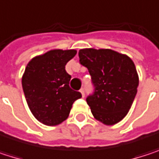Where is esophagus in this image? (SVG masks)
<instances>
[{
	"label": "esophagus",
	"mask_w": 159,
	"mask_h": 159,
	"mask_svg": "<svg viewBox=\"0 0 159 159\" xmlns=\"http://www.w3.org/2000/svg\"><path fill=\"white\" fill-rule=\"evenodd\" d=\"M80 93L82 94V97L84 98V88H81L80 89Z\"/></svg>",
	"instance_id": "obj_1"
}]
</instances>
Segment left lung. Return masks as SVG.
<instances>
[{
	"label": "left lung",
	"instance_id": "obj_1",
	"mask_svg": "<svg viewBox=\"0 0 159 159\" xmlns=\"http://www.w3.org/2000/svg\"><path fill=\"white\" fill-rule=\"evenodd\" d=\"M80 63L88 69L95 86L86 102L96 120L106 125L120 121L130 111L139 77L132 59L110 48H83Z\"/></svg>",
	"mask_w": 159,
	"mask_h": 159
}]
</instances>
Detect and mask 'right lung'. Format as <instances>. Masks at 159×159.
Segmentation results:
<instances>
[{"label": "right lung", "instance_id": "obj_1", "mask_svg": "<svg viewBox=\"0 0 159 159\" xmlns=\"http://www.w3.org/2000/svg\"><path fill=\"white\" fill-rule=\"evenodd\" d=\"M75 49H51L34 57L22 76V86L28 108L41 123L54 126L64 121L74 102L82 98L80 92L70 88L71 75L65 71L66 63Z\"/></svg>", "mask_w": 159, "mask_h": 159}]
</instances>
